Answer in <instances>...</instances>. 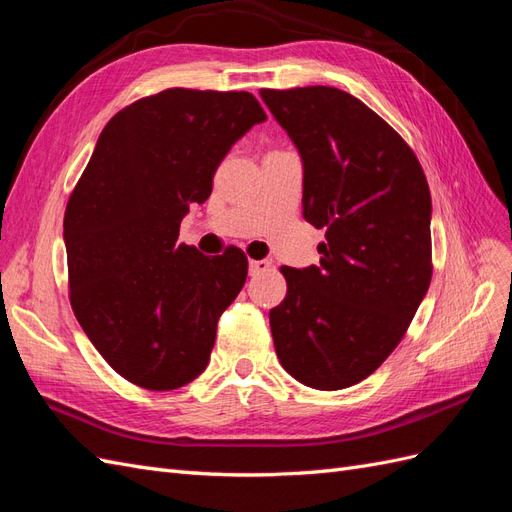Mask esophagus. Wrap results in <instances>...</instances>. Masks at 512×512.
Wrapping results in <instances>:
<instances>
[{
	"label": "esophagus",
	"mask_w": 512,
	"mask_h": 512,
	"mask_svg": "<svg viewBox=\"0 0 512 512\" xmlns=\"http://www.w3.org/2000/svg\"><path fill=\"white\" fill-rule=\"evenodd\" d=\"M273 267L271 260H250V275H260Z\"/></svg>",
	"instance_id": "1"
}]
</instances>
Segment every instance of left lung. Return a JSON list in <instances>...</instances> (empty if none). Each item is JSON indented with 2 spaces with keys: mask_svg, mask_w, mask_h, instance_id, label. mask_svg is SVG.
I'll use <instances>...</instances> for the list:
<instances>
[{
  "mask_svg": "<svg viewBox=\"0 0 512 512\" xmlns=\"http://www.w3.org/2000/svg\"><path fill=\"white\" fill-rule=\"evenodd\" d=\"M303 158V215L320 267L290 269L269 312L277 359L318 391L346 389L404 339L431 282V194L412 147L335 87L260 89Z\"/></svg>",
  "mask_w": 512,
  "mask_h": 512,
  "instance_id": "8db88e82",
  "label": "left lung"
}]
</instances>
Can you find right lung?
<instances>
[{
    "label": "right lung",
    "mask_w": 512,
    "mask_h": 512,
    "mask_svg": "<svg viewBox=\"0 0 512 512\" xmlns=\"http://www.w3.org/2000/svg\"><path fill=\"white\" fill-rule=\"evenodd\" d=\"M247 91L170 87L106 123L68 198L70 305L121 378L173 391L205 371L224 309L247 277L228 245L203 256L179 243L192 203H205L220 162L265 121Z\"/></svg>",
    "instance_id": "add662e5"
}]
</instances>
